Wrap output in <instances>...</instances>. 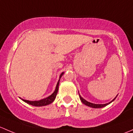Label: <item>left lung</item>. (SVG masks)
<instances>
[{"mask_svg":"<svg viewBox=\"0 0 133 133\" xmlns=\"http://www.w3.org/2000/svg\"><path fill=\"white\" fill-rule=\"evenodd\" d=\"M79 98H80V99H81V102H83V103L84 104L87 105V106H90V107L94 108H101L104 107V106H107V105L109 104H110L111 102H113V101H114L116 97L114 98V99L113 100V101H111L110 102H109V103H107V104H94V103H91V102H88V101H86V100H84V98H83V97L81 96L80 95H79Z\"/></svg>","mask_w":133,"mask_h":133,"instance_id":"1","label":"left lung"}]
</instances>
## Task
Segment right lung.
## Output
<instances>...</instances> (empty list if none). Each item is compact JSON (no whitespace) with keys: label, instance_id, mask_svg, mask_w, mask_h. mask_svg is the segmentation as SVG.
Segmentation results:
<instances>
[{"label":"right lung","instance_id":"right-lung-1","mask_svg":"<svg viewBox=\"0 0 133 133\" xmlns=\"http://www.w3.org/2000/svg\"><path fill=\"white\" fill-rule=\"evenodd\" d=\"M63 72L60 75L59 77V79L58 82L57 83L56 87V90L55 91H54L52 94L51 95H50L49 97H46L45 98H43V99L40 100V101H27V100H24L22 99L23 101L26 102V103L29 104H31L32 106H46V105L49 104H51L53 101H54L56 97L57 91H58V88H59V81L60 79H61V76L63 75Z\"/></svg>","mask_w":133,"mask_h":133}]
</instances>
